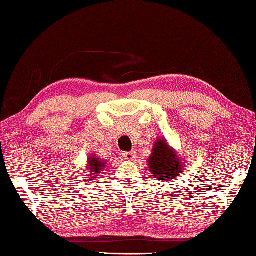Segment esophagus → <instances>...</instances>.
I'll return each instance as SVG.
<instances>
[{
  "label": "esophagus",
  "mask_w": 256,
  "mask_h": 256,
  "mask_svg": "<svg viewBox=\"0 0 256 256\" xmlns=\"http://www.w3.org/2000/svg\"><path fill=\"white\" fill-rule=\"evenodd\" d=\"M123 156L125 159L128 160V162H133V160L136 158V151H130V152H125Z\"/></svg>",
  "instance_id": "1"
}]
</instances>
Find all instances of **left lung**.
Instances as JSON below:
<instances>
[{"mask_svg": "<svg viewBox=\"0 0 256 256\" xmlns=\"http://www.w3.org/2000/svg\"><path fill=\"white\" fill-rule=\"evenodd\" d=\"M146 164L154 178L162 182L177 178L184 170V162L178 154L162 138L156 140Z\"/></svg>", "mask_w": 256, "mask_h": 256, "instance_id": "left-lung-1", "label": "left lung"}]
</instances>
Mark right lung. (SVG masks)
Instances as JSON below:
<instances>
[{"instance_id":"obj_1","label":"right lung","mask_w":256,"mask_h":256,"mask_svg":"<svg viewBox=\"0 0 256 256\" xmlns=\"http://www.w3.org/2000/svg\"><path fill=\"white\" fill-rule=\"evenodd\" d=\"M106 164H107L106 160L104 162L102 159L98 158L97 156H94V154L89 156L86 168V172H86V175H92V176H89L90 182L102 174L104 170L106 168Z\"/></svg>"}]
</instances>
